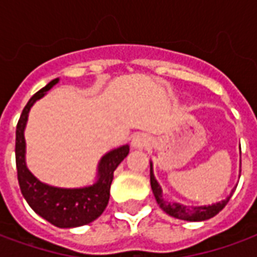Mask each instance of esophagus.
<instances>
[{
  "label": "esophagus",
  "mask_w": 257,
  "mask_h": 257,
  "mask_svg": "<svg viewBox=\"0 0 257 257\" xmlns=\"http://www.w3.org/2000/svg\"><path fill=\"white\" fill-rule=\"evenodd\" d=\"M149 143H151L149 136L145 135V134H136V135L132 138L131 146H132L134 149H143V148L149 146Z\"/></svg>",
  "instance_id": "34e87169"
}]
</instances>
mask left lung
Instances as JSON below:
<instances>
[{"instance_id": "obj_1", "label": "left lung", "mask_w": 257, "mask_h": 257, "mask_svg": "<svg viewBox=\"0 0 257 257\" xmlns=\"http://www.w3.org/2000/svg\"><path fill=\"white\" fill-rule=\"evenodd\" d=\"M151 186L153 195L158 201L159 207L165 211L166 214H169L170 216H174L177 219H183V221H191V222H198V221H207L209 218L215 216L219 211H222L224 207L228 204L229 198H231L233 190L231 191V194L228 195L225 200L221 201L214 202V204H208V205H191L187 207L184 204H180V202L169 201L163 197V190L160 187V184L158 183V180L155 177V173H153V163L151 162Z\"/></svg>"}]
</instances>
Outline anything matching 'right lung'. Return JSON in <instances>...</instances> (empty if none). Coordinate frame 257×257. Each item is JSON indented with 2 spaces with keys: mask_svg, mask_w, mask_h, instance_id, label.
<instances>
[{
  "mask_svg": "<svg viewBox=\"0 0 257 257\" xmlns=\"http://www.w3.org/2000/svg\"><path fill=\"white\" fill-rule=\"evenodd\" d=\"M57 83L59 78H55L36 94H33L21 114L15 139L18 183L26 202L38 215L57 228H77L90 224L104 212L109 200V188L114 179L115 169L128 156L129 145L111 149L99 159L97 177L90 186L56 187L35 177L26 166L25 128L28 116L33 104L38 99L43 98Z\"/></svg>",
  "mask_w": 257,
  "mask_h": 257,
  "instance_id": "add662e5",
  "label": "right lung"
}]
</instances>
